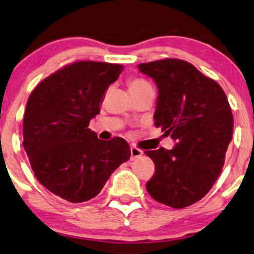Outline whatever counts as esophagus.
Here are the masks:
<instances>
[{
	"label": "esophagus",
	"mask_w": 254,
	"mask_h": 254,
	"mask_svg": "<svg viewBox=\"0 0 254 254\" xmlns=\"http://www.w3.org/2000/svg\"><path fill=\"white\" fill-rule=\"evenodd\" d=\"M142 154H143V151L139 149V148H136V147H131L130 148V160L131 161L136 160L137 157H140L141 155H142Z\"/></svg>",
	"instance_id": "1"
}]
</instances>
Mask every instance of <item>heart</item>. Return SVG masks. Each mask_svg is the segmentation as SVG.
Here are the masks:
<instances>
[{
	"instance_id": "1",
	"label": "heart",
	"mask_w": 254,
	"mask_h": 254,
	"mask_svg": "<svg viewBox=\"0 0 254 254\" xmlns=\"http://www.w3.org/2000/svg\"><path fill=\"white\" fill-rule=\"evenodd\" d=\"M128 86H129L130 93H139V92L146 90V88L151 87L149 83H148V81H146L142 78L130 79L129 83H128Z\"/></svg>"
}]
</instances>
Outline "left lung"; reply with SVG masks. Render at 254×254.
<instances>
[{"label":"left lung","instance_id":"obj_1","mask_svg":"<svg viewBox=\"0 0 254 254\" xmlns=\"http://www.w3.org/2000/svg\"><path fill=\"white\" fill-rule=\"evenodd\" d=\"M155 81V126L176 141L146 150L155 164L146 189L159 203L182 209L202 199L222 173L233 133V115L223 88L192 64L167 58L137 65Z\"/></svg>","mask_w":254,"mask_h":254}]
</instances>
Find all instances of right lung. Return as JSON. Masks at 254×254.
<instances>
[{"label": "right lung", "mask_w": 254, "mask_h": 254, "mask_svg": "<svg viewBox=\"0 0 254 254\" xmlns=\"http://www.w3.org/2000/svg\"><path fill=\"white\" fill-rule=\"evenodd\" d=\"M124 66L75 62L31 92L23 120V147L42 186L71 203L90 200L130 157L123 137L104 141L88 128L107 87Z\"/></svg>", "instance_id": "obj_1"}]
</instances>
